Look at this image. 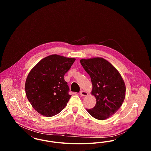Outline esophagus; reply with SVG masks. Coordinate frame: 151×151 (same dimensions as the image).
<instances>
[{
	"instance_id": "1",
	"label": "esophagus",
	"mask_w": 151,
	"mask_h": 151,
	"mask_svg": "<svg viewBox=\"0 0 151 151\" xmlns=\"http://www.w3.org/2000/svg\"><path fill=\"white\" fill-rule=\"evenodd\" d=\"M80 94L81 96H86L88 95V93L86 91H81L80 92Z\"/></svg>"
}]
</instances>
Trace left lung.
Segmentation results:
<instances>
[{
    "instance_id": "8db88e82",
    "label": "left lung",
    "mask_w": 151,
    "mask_h": 151,
    "mask_svg": "<svg viewBox=\"0 0 151 151\" xmlns=\"http://www.w3.org/2000/svg\"><path fill=\"white\" fill-rule=\"evenodd\" d=\"M80 63L91 77L92 94L96 99L94 107L86 110L97 119H106L122 106L126 93L124 81L115 67L103 58L83 59Z\"/></svg>"
}]
</instances>
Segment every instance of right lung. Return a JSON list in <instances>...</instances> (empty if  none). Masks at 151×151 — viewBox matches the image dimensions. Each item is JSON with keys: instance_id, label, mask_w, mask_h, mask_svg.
Returning a JSON list of instances; mask_svg holds the SVG:
<instances>
[{"instance_id": "right-lung-1", "label": "right lung", "mask_w": 151, "mask_h": 151, "mask_svg": "<svg viewBox=\"0 0 151 151\" xmlns=\"http://www.w3.org/2000/svg\"><path fill=\"white\" fill-rule=\"evenodd\" d=\"M75 58L51 55L40 60L29 72L25 92L33 108L40 114L52 116L60 113L71 97L65 80Z\"/></svg>"}]
</instances>
